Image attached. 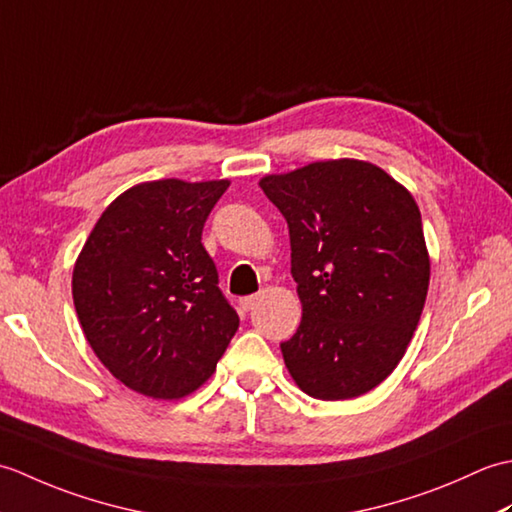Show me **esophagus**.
<instances>
[{
  "label": "esophagus",
  "mask_w": 512,
  "mask_h": 512,
  "mask_svg": "<svg viewBox=\"0 0 512 512\" xmlns=\"http://www.w3.org/2000/svg\"><path fill=\"white\" fill-rule=\"evenodd\" d=\"M257 299H259L257 295H250V297H244L242 301H239V306H242V310H246V312H248V310H253V308H255V303H257Z\"/></svg>",
  "instance_id": "34e87169"
}]
</instances>
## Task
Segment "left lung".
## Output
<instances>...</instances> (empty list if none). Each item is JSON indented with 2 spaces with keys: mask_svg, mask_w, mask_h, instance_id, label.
Masks as SVG:
<instances>
[{
  "mask_svg": "<svg viewBox=\"0 0 512 512\" xmlns=\"http://www.w3.org/2000/svg\"><path fill=\"white\" fill-rule=\"evenodd\" d=\"M288 222L301 323L281 343L319 400L367 394L405 356L427 301L431 259L407 187L367 160L310 162L259 180Z\"/></svg>",
  "mask_w": 512,
  "mask_h": 512,
  "instance_id": "1",
  "label": "left lung"
}]
</instances>
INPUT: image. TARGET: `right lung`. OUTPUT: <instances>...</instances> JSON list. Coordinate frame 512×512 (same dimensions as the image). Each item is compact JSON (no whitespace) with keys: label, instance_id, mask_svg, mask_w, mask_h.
<instances>
[{"label":"right lung","instance_id":"right-lung-1","mask_svg":"<svg viewBox=\"0 0 512 512\" xmlns=\"http://www.w3.org/2000/svg\"><path fill=\"white\" fill-rule=\"evenodd\" d=\"M231 180L134 184L107 206L72 270L76 317L129 389L189 396L211 378L239 317L217 288L202 228Z\"/></svg>","mask_w":512,"mask_h":512}]
</instances>
